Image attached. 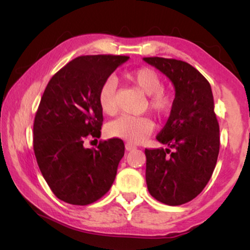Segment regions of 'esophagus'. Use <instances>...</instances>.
I'll use <instances>...</instances> for the list:
<instances>
[{"label":"esophagus","instance_id":"34e87169","mask_svg":"<svg viewBox=\"0 0 250 250\" xmlns=\"http://www.w3.org/2000/svg\"><path fill=\"white\" fill-rule=\"evenodd\" d=\"M134 149H137V146H135L134 145H132V143H130V142H126L125 143V150L126 151H132Z\"/></svg>","mask_w":250,"mask_h":250}]
</instances>
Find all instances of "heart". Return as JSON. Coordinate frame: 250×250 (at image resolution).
<instances>
[{"instance_id":"obj_1","label":"heart","mask_w":250,"mask_h":250,"mask_svg":"<svg viewBox=\"0 0 250 250\" xmlns=\"http://www.w3.org/2000/svg\"><path fill=\"white\" fill-rule=\"evenodd\" d=\"M131 83L147 95V108L158 117L170 113L173 107V97L163 90V80L154 69L141 67L126 75ZM116 82L108 78L101 84L98 101L104 115H113L116 111ZM153 130V124L147 117L122 115L111 121L108 132L111 137L124 139L131 143H140L146 140Z\"/></svg>"}]
</instances>
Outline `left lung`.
I'll return each instance as SVG.
<instances>
[{
  "label": "left lung",
  "mask_w": 250,
  "mask_h": 250,
  "mask_svg": "<svg viewBox=\"0 0 250 250\" xmlns=\"http://www.w3.org/2000/svg\"><path fill=\"white\" fill-rule=\"evenodd\" d=\"M143 61L171 80L175 98L156 140L164 149H146V180L155 200L185 204L208 183L219 152V125L209 83L188 62L162 57Z\"/></svg>",
  "instance_id": "8db88e82"
}]
</instances>
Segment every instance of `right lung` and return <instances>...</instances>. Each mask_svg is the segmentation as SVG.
Segmentation results:
<instances>
[{
  "label": "right lung",
  "instance_id": "1",
  "mask_svg": "<svg viewBox=\"0 0 250 250\" xmlns=\"http://www.w3.org/2000/svg\"><path fill=\"white\" fill-rule=\"evenodd\" d=\"M128 56H79L57 71L46 87L34 120L37 164L52 192L73 205L91 204L107 193L125 155L121 139L83 146L100 138L104 117L98 101L101 84Z\"/></svg>",
  "mask_w": 250,
  "mask_h": 250
}]
</instances>
